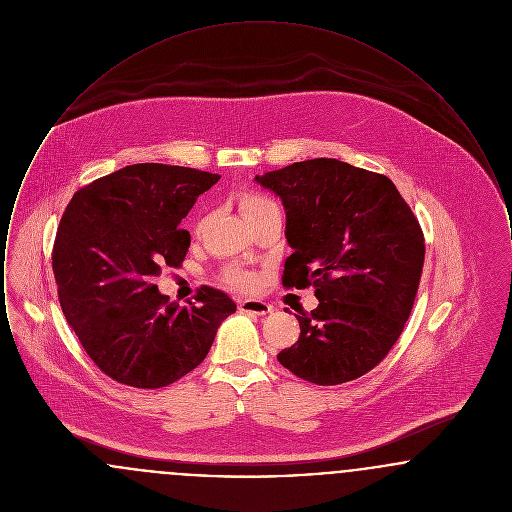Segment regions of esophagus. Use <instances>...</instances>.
I'll return each instance as SVG.
<instances>
[{
    "label": "esophagus",
    "instance_id": "1",
    "mask_svg": "<svg viewBox=\"0 0 512 512\" xmlns=\"http://www.w3.org/2000/svg\"><path fill=\"white\" fill-rule=\"evenodd\" d=\"M238 309L242 313H249V315H267V313L272 311V305H268V303L261 301V299H242L238 303Z\"/></svg>",
    "mask_w": 512,
    "mask_h": 512
}]
</instances>
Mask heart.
<instances>
[{
	"mask_svg": "<svg viewBox=\"0 0 512 512\" xmlns=\"http://www.w3.org/2000/svg\"><path fill=\"white\" fill-rule=\"evenodd\" d=\"M238 203H240V211H242V215H244L247 222L255 219L257 215L265 213L268 209H276L278 207L267 195L255 194V192H245V194L240 195ZM222 282L228 288H234L238 292H245V290H251L255 286L257 278L249 270L236 267V265H228V267H224V270H222Z\"/></svg>",
	"mask_w": 512,
	"mask_h": 512,
	"instance_id": "1",
	"label": "heart"
}]
</instances>
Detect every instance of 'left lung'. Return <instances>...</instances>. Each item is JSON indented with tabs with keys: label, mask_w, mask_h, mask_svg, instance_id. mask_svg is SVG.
Masks as SVG:
<instances>
[{
	"label": "left lung",
	"mask_w": 512,
	"mask_h": 512,
	"mask_svg": "<svg viewBox=\"0 0 512 512\" xmlns=\"http://www.w3.org/2000/svg\"><path fill=\"white\" fill-rule=\"evenodd\" d=\"M280 195L284 288H313L299 340L278 353L297 378L338 386L380 365L411 315L424 267V234L388 176L338 159H309L255 176Z\"/></svg>",
	"instance_id": "left-lung-1"
}]
</instances>
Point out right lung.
Masks as SVG:
<instances>
[{"label": "right lung", "mask_w": 512, "mask_h": 512, "mask_svg": "<svg viewBox=\"0 0 512 512\" xmlns=\"http://www.w3.org/2000/svg\"><path fill=\"white\" fill-rule=\"evenodd\" d=\"M219 174L161 163L130 165L80 188L51 253L59 303L88 357L115 382L157 390L199 365L220 322L236 313L226 293L201 286L180 307L153 284L182 267L190 232L178 228Z\"/></svg>", "instance_id": "add662e5"}]
</instances>
